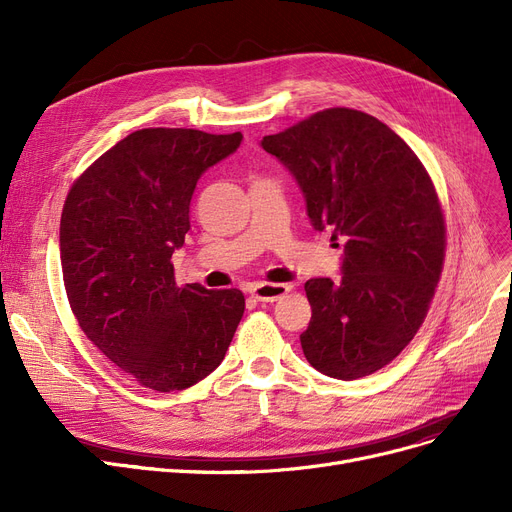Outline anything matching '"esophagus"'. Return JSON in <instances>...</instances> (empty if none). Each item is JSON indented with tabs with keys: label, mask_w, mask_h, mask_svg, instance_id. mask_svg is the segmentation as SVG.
<instances>
[{
	"label": "esophagus",
	"mask_w": 512,
	"mask_h": 512,
	"mask_svg": "<svg viewBox=\"0 0 512 512\" xmlns=\"http://www.w3.org/2000/svg\"><path fill=\"white\" fill-rule=\"evenodd\" d=\"M290 284H267V282H259L251 288L253 299L261 301V303H274L278 299H282L284 294L290 292Z\"/></svg>",
	"instance_id": "1"
}]
</instances>
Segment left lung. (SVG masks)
Instances as JSON below:
<instances>
[{
    "instance_id": "left-lung-1",
    "label": "left lung",
    "mask_w": 512,
    "mask_h": 512,
    "mask_svg": "<svg viewBox=\"0 0 512 512\" xmlns=\"http://www.w3.org/2000/svg\"><path fill=\"white\" fill-rule=\"evenodd\" d=\"M261 147L297 180L311 226L344 242L340 278L305 284L307 361L346 382L382 369L417 334L442 274L446 226L429 174L392 128L348 107Z\"/></svg>"
}]
</instances>
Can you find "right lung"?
Listing matches in <instances>:
<instances>
[{
	"label": "right lung",
	"instance_id": "right-lung-1",
	"mask_svg": "<svg viewBox=\"0 0 512 512\" xmlns=\"http://www.w3.org/2000/svg\"><path fill=\"white\" fill-rule=\"evenodd\" d=\"M240 141V132L143 128L105 151L66 197L60 257L72 313L145 388L174 392L207 378L245 313L240 290L180 288L172 265L199 178Z\"/></svg>",
	"mask_w": 512,
	"mask_h": 512
}]
</instances>
